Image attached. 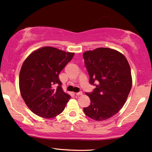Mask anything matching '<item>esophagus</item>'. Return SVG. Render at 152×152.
I'll return each instance as SVG.
<instances>
[{"mask_svg": "<svg viewBox=\"0 0 152 152\" xmlns=\"http://www.w3.org/2000/svg\"><path fill=\"white\" fill-rule=\"evenodd\" d=\"M83 94L82 92H79V93H76L75 95H77V96H80V95H82Z\"/></svg>", "mask_w": 152, "mask_h": 152, "instance_id": "34e87169", "label": "esophagus"}]
</instances>
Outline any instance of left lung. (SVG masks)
I'll use <instances>...</instances> for the list:
<instances>
[{"label":"left lung","mask_w":152,"mask_h":152,"mask_svg":"<svg viewBox=\"0 0 152 152\" xmlns=\"http://www.w3.org/2000/svg\"><path fill=\"white\" fill-rule=\"evenodd\" d=\"M83 57L89 82L96 86L92 93H86L91 104L84 111L96 121L106 120L118 113L126 102L132 86L130 66L123 54L109 48L86 51Z\"/></svg>","instance_id":"obj_1"}]
</instances>
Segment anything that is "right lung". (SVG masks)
<instances>
[{
    "mask_svg": "<svg viewBox=\"0 0 152 152\" xmlns=\"http://www.w3.org/2000/svg\"><path fill=\"white\" fill-rule=\"evenodd\" d=\"M74 55L45 46L32 52L23 63L19 74L20 93L34 114L52 118L65 109L70 95L62 89L59 74Z\"/></svg>",
    "mask_w": 152,
    "mask_h": 152,
    "instance_id": "1",
    "label": "right lung"
}]
</instances>
